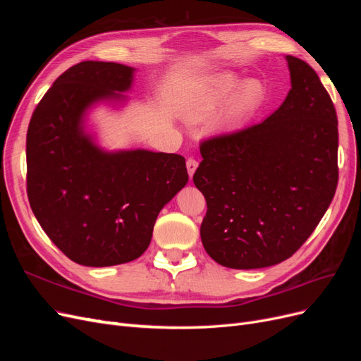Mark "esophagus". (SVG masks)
I'll return each mask as SVG.
<instances>
[{"mask_svg":"<svg viewBox=\"0 0 361 361\" xmlns=\"http://www.w3.org/2000/svg\"><path fill=\"white\" fill-rule=\"evenodd\" d=\"M197 167H199V162L195 161L194 158L187 159V170H188V174H190V179H192V174H194L195 170H197Z\"/></svg>","mask_w":361,"mask_h":361,"instance_id":"34e87169","label":"esophagus"}]
</instances>
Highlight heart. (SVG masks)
<instances>
[{
    "label": "heart",
    "mask_w": 361,
    "mask_h": 361,
    "mask_svg": "<svg viewBox=\"0 0 361 361\" xmlns=\"http://www.w3.org/2000/svg\"><path fill=\"white\" fill-rule=\"evenodd\" d=\"M264 96L260 82L248 80L239 85V80L232 73H221L204 81L195 89L185 102V114L192 122H199L214 114L226 99L220 114L224 126L236 125L255 110Z\"/></svg>",
    "instance_id": "1"
}]
</instances>
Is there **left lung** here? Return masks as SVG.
Listing matches in <instances>:
<instances>
[{"mask_svg": "<svg viewBox=\"0 0 361 361\" xmlns=\"http://www.w3.org/2000/svg\"><path fill=\"white\" fill-rule=\"evenodd\" d=\"M292 89L267 120L200 143L192 180L206 200L202 243L216 264L289 259L319 224L338 180L337 114L307 63L286 57Z\"/></svg>", "mask_w": 361, "mask_h": 361, "instance_id": "left-lung-1", "label": "left lung"}]
</instances>
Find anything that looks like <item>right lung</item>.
<instances>
[{"label": "right lung", "mask_w": 361, "mask_h": 361, "mask_svg": "<svg viewBox=\"0 0 361 361\" xmlns=\"http://www.w3.org/2000/svg\"><path fill=\"white\" fill-rule=\"evenodd\" d=\"M133 69L82 61L42 97L27 130V194L39 224L71 260L126 264L147 250L164 204L188 182L185 158L129 150L105 154L82 134L87 106L120 96Z\"/></svg>", "instance_id": "1"}]
</instances>
